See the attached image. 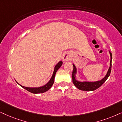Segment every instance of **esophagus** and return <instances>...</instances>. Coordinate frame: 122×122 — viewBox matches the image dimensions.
<instances>
[{
	"label": "esophagus",
	"instance_id": "34e87169",
	"mask_svg": "<svg viewBox=\"0 0 122 122\" xmlns=\"http://www.w3.org/2000/svg\"><path fill=\"white\" fill-rule=\"evenodd\" d=\"M71 59V56L68 53H65L63 54L62 60L64 61H67Z\"/></svg>",
	"mask_w": 122,
	"mask_h": 122
}]
</instances>
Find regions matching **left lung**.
Segmentation results:
<instances>
[{
  "instance_id": "8db88e82",
  "label": "left lung",
  "mask_w": 122,
  "mask_h": 122,
  "mask_svg": "<svg viewBox=\"0 0 122 122\" xmlns=\"http://www.w3.org/2000/svg\"><path fill=\"white\" fill-rule=\"evenodd\" d=\"M109 53L110 55V67L107 70V73L105 76L100 81H79L76 79V75L77 74V69L75 65L72 64L74 66L73 70H72V83L77 88L80 90L86 91H92L98 88L102 85L106 80H107L109 75L110 74L111 70H112V54L110 51H109Z\"/></svg>"
}]
</instances>
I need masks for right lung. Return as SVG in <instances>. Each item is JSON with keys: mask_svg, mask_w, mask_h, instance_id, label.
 Masks as SVG:
<instances>
[{"mask_svg": "<svg viewBox=\"0 0 122 122\" xmlns=\"http://www.w3.org/2000/svg\"><path fill=\"white\" fill-rule=\"evenodd\" d=\"M62 65V61H60L58 62L57 64L56 65V66H55V68H54V71L53 72V74H52V76L51 78L50 81H48L47 84H46L45 85L41 86V87H25V86H21V84H18L17 83V81H16L17 83H18L19 85L22 87L23 88L26 89L27 91L31 92V93H33L34 94H36V93H44V92H46V91H47L48 90H49L52 85L54 83V80H55V75H56V73L60 67H61V65Z\"/></svg>", "mask_w": 122, "mask_h": 122, "instance_id": "add662e5", "label": "right lung"}]
</instances>
